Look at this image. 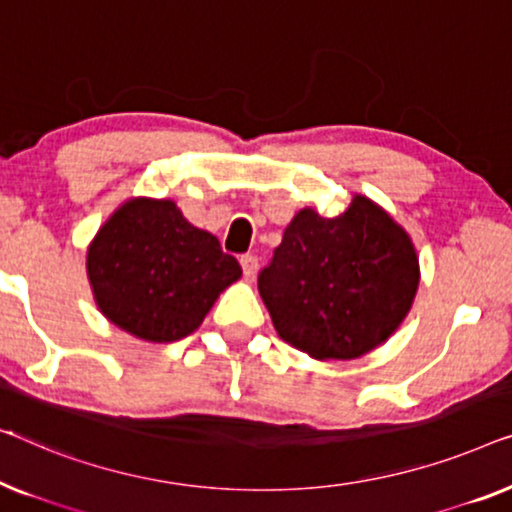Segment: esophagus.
<instances>
[{"instance_id": "34e87169", "label": "esophagus", "mask_w": 512, "mask_h": 512, "mask_svg": "<svg viewBox=\"0 0 512 512\" xmlns=\"http://www.w3.org/2000/svg\"><path fill=\"white\" fill-rule=\"evenodd\" d=\"M241 269L248 278H253L257 273V257L255 255H241Z\"/></svg>"}]
</instances>
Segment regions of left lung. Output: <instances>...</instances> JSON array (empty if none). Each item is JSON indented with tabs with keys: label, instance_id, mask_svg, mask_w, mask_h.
I'll return each instance as SVG.
<instances>
[{
	"label": "left lung",
	"instance_id": "left-lung-1",
	"mask_svg": "<svg viewBox=\"0 0 512 512\" xmlns=\"http://www.w3.org/2000/svg\"><path fill=\"white\" fill-rule=\"evenodd\" d=\"M417 283L406 229L362 194L336 218L301 208L257 278L278 336L315 359H355L387 341Z\"/></svg>",
	"mask_w": 512,
	"mask_h": 512
}]
</instances>
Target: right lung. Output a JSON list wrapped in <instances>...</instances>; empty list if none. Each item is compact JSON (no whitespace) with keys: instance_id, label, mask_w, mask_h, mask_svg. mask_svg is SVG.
<instances>
[{"instance_id":"right-lung-1","label":"right lung","mask_w":512,"mask_h":512,"mask_svg":"<svg viewBox=\"0 0 512 512\" xmlns=\"http://www.w3.org/2000/svg\"><path fill=\"white\" fill-rule=\"evenodd\" d=\"M92 294L106 318L150 343L192 334L241 278L236 257L190 225L171 199H129L88 248Z\"/></svg>"}]
</instances>
